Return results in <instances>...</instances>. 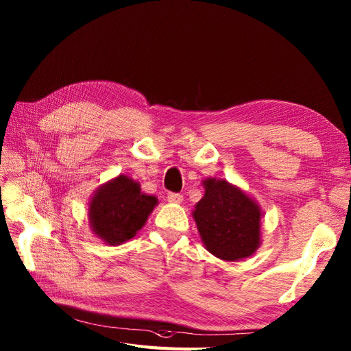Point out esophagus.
I'll use <instances>...</instances> for the list:
<instances>
[{"label":"esophagus","mask_w":351,"mask_h":351,"mask_svg":"<svg viewBox=\"0 0 351 351\" xmlns=\"http://www.w3.org/2000/svg\"><path fill=\"white\" fill-rule=\"evenodd\" d=\"M167 198H168V202L180 204L183 201V195L182 193H176V192H169Z\"/></svg>","instance_id":"esophagus-1"}]
</instances>
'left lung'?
Instances as JSON below:
<instances>
[{"label": "left lung", "instance_id": "obj_1", "mask_svg": "<svg viewBox=\"0 0 351 351\" xmlns=\"http://www.w3.org/2000/svg\"><path fill=\"white\" fill-rule=\"evenodd\" d=\"M202 184L205 193L192 216L205 249L228 262L249 258L261 245L258 202L226 180L207 178Z\"/></svg>", "mask_w": 351, "mask_h": 351}]
</instances>
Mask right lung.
<instances>
[{
  "label": "right lung",
  "mask_w": 351,
  "mask_h": 351,
  "mask_svg": "<svg viewBox=\"0 0 351 351\" xmlns=\"http://www.w3.org/2000/svg\"><path fill=\"white\" fill-rule=\"evenodd\" d=\"M158 198L141 192L140 183L119 176L99 186L89 202L92 232L108 245L131 240L146 223Z\"/></svg>",
  "instance_id": "right-lung-1"
}]
</instances>
